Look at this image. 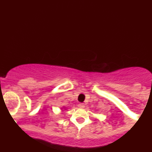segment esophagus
I'll use <instances>...</instances> for the list:
<instances>
[{
  "label": "esophagus",
  "mask_w": 152,
  "mask_h": 152,
  "mask_svg": "<svg viewBox=\"0 0 152 152\" xmlns=\"http://www.w3.org/2000/svg\"><path fill=\"white\" fill-rule=\"evenodd\" d=\"M78 106L79 107V108H84V103H79V105H78Z\"/></svg>",
  "instance_id": "obj_1"
}]
</instances>
